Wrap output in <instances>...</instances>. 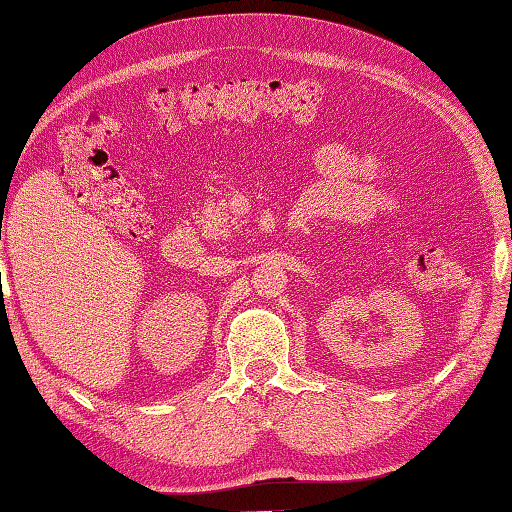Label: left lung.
<instances>
[{
    "instance_id": "1",
    "label": "left lung",
    "mask_w": 512,
    "mask_h": 512,
    "mask_svg": "<svg viewBox=\"0 0 512 512\" xmlns=\"http://www.w3.org/2000/svg\"><path fill=\"white\" fill-rule=\"evenodd\" d=\"M510 277H512V275H510Z\"/></svg>"
}]
</instances>
